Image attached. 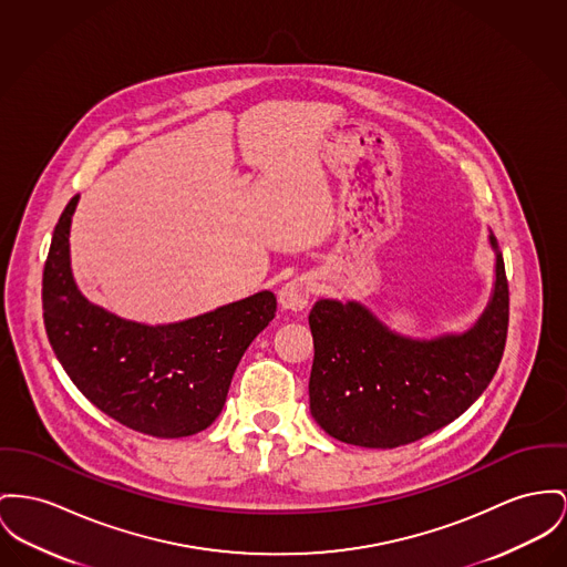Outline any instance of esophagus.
I'll return each instance as SVG.
<instances>
[{
  "mask_svg": "<svg viewBox=\"0 0 567 567\" xmlns=\"http://www.w3.org/2000/svg\"><path fill=\"white\" fill-rule=\"evenodd\" d=\"M311 297V281L307 277H295L288 284L281 286L279 290V302L284 309L290 311H301L307 307Z\"/></svg>",
  "mask_w": 567,
  "mask_h": 567,
  "instance_id": "1",
  "label": "esophagus"
}]
</instances>
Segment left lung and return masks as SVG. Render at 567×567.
I'll return each mask as SVG.
<instances>
[{
    "mask_svg": "<svg viewBox=\"0 0 567 567\" xmlns=\"http://www.w3.org/2000/svg\"><path fill=\"white\" fill-rule=\"evenodd\" d=\"M488 238L491 301L464 333L415 340L391 331L361 302L320 299L311 307L309 411L329 436L370 450L409 445L452 423L486 391L509 322L505 265L492 231Z\"/></svg>",
    "mask_w": 567,
    "mask_h": 567,
    "instance_id": "8db88e82",
    "label": "left lung"
}]
</instances>
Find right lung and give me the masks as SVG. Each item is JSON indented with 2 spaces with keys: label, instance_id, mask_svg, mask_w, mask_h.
Here are the masks:
<instances>
[{
  "label": "right lung",
  "instance_id": "right-lung-1",
  "mask_svg": "<svg viewBox=\"0 0 567 567\" xmlns=\"http://www.w3.org/2000/svg\"><path fill=\"white\" fill-rule=\"evenodd\" d=\"M75 195L53 229L42 272L49 343L76 389L117 423L156 439L206 430L226 404L236 365L275 318L262 290L172 324L124 320L87 301L71 268Z\"/></svg>",
  "mask_w": 567,
  "mask_h": 567
}]
</instances>
